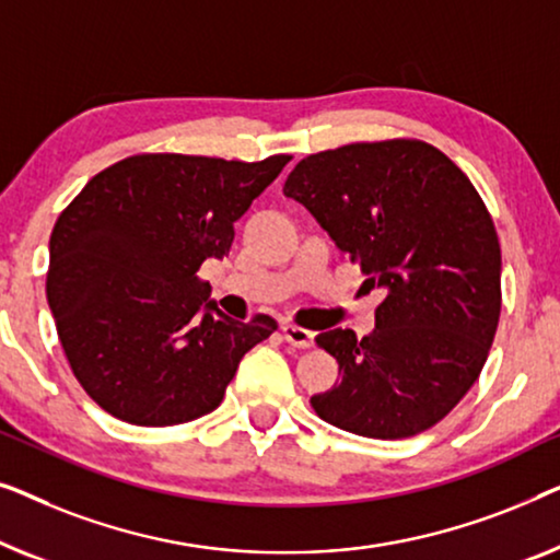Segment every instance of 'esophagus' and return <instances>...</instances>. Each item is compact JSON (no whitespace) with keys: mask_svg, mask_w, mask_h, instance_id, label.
Masks as SVG:
<instances>
[{"mask_svg":"<svg viewBox=\"0 0 560 560\" xmlns=\"http://www.w3.org/2000/svg\"><path fill=\"white\" fill-rule=\"evenodd\" d=\"M281 332H283V340H287L289 345H294V348H299V350H306L314 345V332H310V329H304L299 325H291V322L281 325Z\"/></svg>","mask_w":560,"mask_h":560,"instance_id":"1","label":"esophagus"}]
</instances>
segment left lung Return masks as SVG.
Instances as JSON below:
<instances>
[{
  "label": "left lung",
  "mask_w": 560,
  "mask_h": 560,
  "mask_svg": "<svg viewBox=\"0 0 560 560\" xmlns=\"http://www.w3.org/2000/svg\"><path fill=\"white\" fill-rule=\"evenodd\" d=\"M283 195L385 289L373 335L317 337L342 377L312 408L368 439L431 429L475 385L500 322V241L475 185L427 141L385 139L304 156Z\"/></svg>",
  "instance_id": "left-lung-1"
}]
</instances>
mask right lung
I'll list each match as a JSON object with an SVG mask.
<instances>
[{"label": "right lung", "mask_w": 560, "mask_h": 560, "mask_svg": "<svg viewBox=\"0 0 560 560\" xmlns=\"http://www.w3.org/2000/svg\"><path fill=\"white\" fill-rule=\"evenodd\" d=\"M291 160L133 154L60 212L47 304L83 390L133 427H175L215 411L241 358L277 319L235 322L198 277L228 256L233 223Z\"/></svg>", "instance_id": "right-lung-1"}]
</instances>
